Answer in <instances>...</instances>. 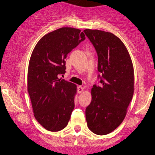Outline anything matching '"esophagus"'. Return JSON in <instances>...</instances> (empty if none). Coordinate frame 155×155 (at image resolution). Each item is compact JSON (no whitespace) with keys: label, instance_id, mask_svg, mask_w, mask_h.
Listing matches in <instances>:
<instances>
[{"label":"esophagus","instance_id":"obj_1","mask_svg":"<svg viewBox=\"0 0 155 155\" xmlns=\"http://www.w3.org/2000/svg\"><path fill=\"white\" fill-rule=\"evenodd\" d=\"M84 91V87H82L81 86H79L78 87V90H77V92L78 93H81Z\"/></svg>","mask_w":155,"mask_h":155}]
</instances>
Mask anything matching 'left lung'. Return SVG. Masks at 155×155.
Returning a JSON list of instances; mask_svg holds the SVG:
<instances>
[{
  "label": "left lung",
  "instance_id": "1",
  "mask_svg": "<svg viewBox=\"0 0 155 155\" xmlns=\"http://www.w3.org/2000/svg\"><path fill=\"white\" fill-rule=\"evenodd\" d=\"M84 32L97 51L101 74V85L91 90L86 120L92 133L104 136L118 127L126 116L134 92V70L128 51L118 37L99 30Z\"/></svg>",
  "mask_w": 155,
  "mask_h": 155
}]
</instances>
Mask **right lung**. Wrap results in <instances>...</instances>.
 Returning a JSON list of instances; mask_svg holds the SVG:
<instances>
[{
    "label": "right lung",
    "instance_id": "right-lung-1",
    "mask_svg": "<svg viewBox=\"0 0 155 155\" xmlns=\"http://www.w3.org/2000/svg\"><path fill=\"white\" fill-rule=\"evenodd\" d=\"M84 36L79 29L64 27L44 35L32 52L28 91L35 120L49 131L61 130L70 120L76 85L59 76L65 73L67 54Z\"/></svg>",
    "mask_w": 155,
    "mask_h": 155
}]
</instances>
